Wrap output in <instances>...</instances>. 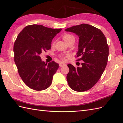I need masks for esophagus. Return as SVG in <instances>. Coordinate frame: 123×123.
I'll return each instance as SVG.
<instances>
[{"label": "esophagus", "mask_w": 123, "mask_h": 123, "mask_svg": "<svg viewBox=\"0 0 123 123\" xmlns=\"http://www.w3.org/2000/svg\"><path fill=\"white\" fill-rule=\"evenodd\" d=\"M66 64H65L64 63H63V62H61V63H59V66L60 67H63V66H64V65H65Z\"/></svg>", "instance_id": "obj_1"}]
</instances>
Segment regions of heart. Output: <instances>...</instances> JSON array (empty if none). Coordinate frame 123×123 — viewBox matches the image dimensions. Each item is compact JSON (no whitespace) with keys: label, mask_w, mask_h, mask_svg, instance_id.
Wrapping results in <instances>:
<instances>
[{"label":"heart","mask_w":123,"mask_h":123,"mask_svg":"<svg viewBox=\"0 0 123 123\" xmlns=\"http://www.w3.org/2000/svg\"><path fill=\"white\" fill-rule=\"evenodd\" d=\"M71 38H74V37L71 36V35H65V36H64L63 37V39L64 40V41L66 42L67 41H68V40H69Z\"/></svg>","instance_id":"1"}]
</instances>
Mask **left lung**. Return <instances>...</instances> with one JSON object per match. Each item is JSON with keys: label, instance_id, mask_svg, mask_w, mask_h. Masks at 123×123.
I'll list each match as a JSON object with an SVG mask.
<instances>
[{"label": "left lung", "instance_id": "obj_1", "mask_svg": "<svg viewBox=\"0 0 123 123\" xmlns=\"http://www.w3.org/2000/svg\"><path fill=\"white\" fill-rule=\"evenodd\" d=\"M65 31L79 37L76 57L80 58L76 61H83L81 67L68 65V84L77 92L87 91L101 78L107 65L109 48L106 38L101 30L88 24L74 25Z\"/></svg>", "mask_w": 123, "mask_h": 123}]
</instances>
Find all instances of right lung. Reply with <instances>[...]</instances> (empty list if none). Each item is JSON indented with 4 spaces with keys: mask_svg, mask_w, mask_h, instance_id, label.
<instances>
[{
    "mask_svg": "<svg viewBox=\"0 0 123 123\" xmlns=\"http://www.w3.org/2000/svg\"><path fill=\"white\" fill-rule=\"evenodd\" d=\"M61 30L32 25L25 27L17 37L13 45L14 61L20 76L31 89L44 90L52 83L59 65L55 61L47 64L40 55L50 49L53 38Z\"/></svg>",
    "mask_w": 123,
    "mask_h": 123,
    "instance_id": "1",
    "label": "right lung"
}]
</instances>
